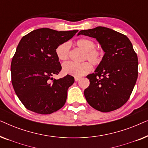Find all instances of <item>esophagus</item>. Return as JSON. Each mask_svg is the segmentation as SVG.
Wrapping results in <instances>:
<instances>
[{
    "instance_id": "obj_1",
    "label": "esophagus",
    "mask_w": 148,
    "mask_h": 148,
    "mask_svg": "<svg viewBox=\"0 0 148 148\" xmlns=\"http://www.w3.org/2000/svg\"><path fill=\"white\" fill-rule=\"evenodd\" d=\"M80 79H81L80 77H75V82H78Z\"/></svg>"
}]
</instances>
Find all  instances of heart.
I'll list each match as a JSON object with an SVG mask.
<instances>
[{
  "label": "heart",
  "instance_id": "b5f03b06",
  "mask_svg": "<svg viewBox=\"0 0 148 148\" xmlns=\"http://www.w3.org/2000/svg\"><path fill=\"white\" fill-rule=\"evenodd\" d=\"M76 45L84 51L83 60H88L94 66L99 65L104 57V50L101 48L96 47L95 42L91 38H81L77 40ZM70 45L69 42L60 44L56 48V54L58 59L65 61L69 57ZM92 69V66L88 62L75 63L68 62L62 65V71L65 74L75 77L84 75Z\"/></svg>",
  "mask_w": 148,
  "mask_h": 148
}]
</instances>
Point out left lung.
I'll return each instance as SVG.
<instances>
[{"label": "left lung", "mask_w": 148, "mask_h": 148, "mask_svg": "<svg viewBox=\"0 0 148 148\" xmlns=\"http://www.w3.org/2000/svg\"><path fill=\"white\" fill-rule=\"evenodd\" d=\"M81 34L96 38L105 52L94 73L87 76V102L102 112L121 108L130 98L138 75V58L132 44L124 34L101 26L82 30L77 35Z\"/></svg>", "instance_id": "1"}]
</instances>
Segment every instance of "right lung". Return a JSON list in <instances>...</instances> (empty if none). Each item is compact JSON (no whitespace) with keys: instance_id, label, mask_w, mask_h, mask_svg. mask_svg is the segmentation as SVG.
Segmentation results:
<instances>
[{"instance_id":"obj_1","label":"right lung","mask_w":148,"mask_h":148,"mask_svg":"<svg viewBox=\"0 0 148 148\" xmlns=\"http://www.w3.org/2000/svg\"><path fill=\"white\" fill-rule=\"evenodd\" d=\"M77 32L41 28L20 40L11 61V82L16 94L27 110L48 114L65 104L68 88L75 79L69 75L58 79L52 77L62 69L56 48Z\"/></svg>"}]
</instances>
